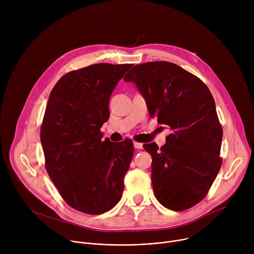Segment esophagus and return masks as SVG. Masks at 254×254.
<instances>
[{
  "label": "esophagus",
  "mask_w": 254,
  "mask_h": 254,
  "mask_svg": "<svg viewBox=\"0 0 254 254\" xmlns=\"http://www.w3.org/2000/svg\"><path fill=\"white\" fill-rule=\"evenodd\" d=\"M133 147H134V149L141 150L142 149V143L138 142V141H133Z\"/></svg>",
  "instance_id": "1"
}]
</instances>
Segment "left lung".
I'll return each instance as SVG.
<instances>
[{
	"label": "left lung",
	"mask_w": 254,
	"mask_h": 254,
	"mask_svg": "<svg viewBox=\"0 0 254 254\" xmlns=\"http://www.w3.org/2000/svg\"><path fill=\"white\" fill-rule=\"evenodd\" d=\"M147 101L152 118L172 129L166 144H144L152 156V183L166 208L184 211L205 198L218 174L223 130L214 98L197 76L174 63L132 67L124 77Z\"/></svg>",
	"instance_id": "1"
}]
</instances>
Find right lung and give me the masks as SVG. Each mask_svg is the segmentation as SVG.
I'll return each mask as SVG.
<instances>
[{"instance_id":"right-lung-1","label":"right lung","mask_w":254,"mask_h":254,"mask_svg":"<svg viewBox=\"0 0 254 254\" xmlns=\"http://www.w3.org/2000/svg\"><path fill=\"white\" fill-rule=\"evenodd\" d=\"M132 64L97 63L70 71L53 87L40 137L46 171L63 200L98 215L122 198L133 155L131 139H101L111 95Z\"/></svg>"}]
</instances>
